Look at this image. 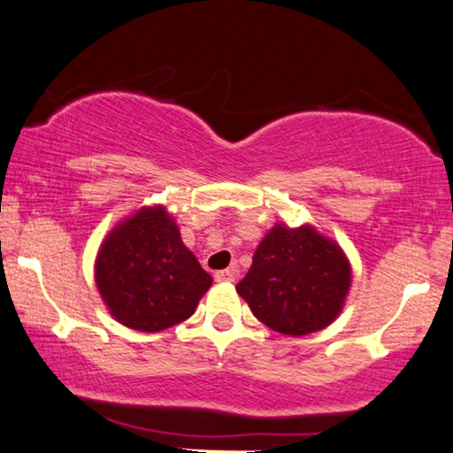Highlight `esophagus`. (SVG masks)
Returning a JSON list of instances; mask_svg holds the SVG:
<instances>
[{
	"label": "esophagus",
	"instance_id": "34e87169",
	"mask_svg": "<svg viewBox=\"0 0 453 453\" xmlns=\"http://www.w3.org/2000/svg\"><path fill=\"white\" fill-rule=\"evenodd\" d=\"M235 277H238V266H229V269L215 273V281H219V283H229V281H234Z\"/></svg>",
	"mask_w": 453,
	"mask_h": 453
}]
</instances>
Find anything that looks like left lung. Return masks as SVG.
Wrapping results in <instances>:
<instances>
[{
  "label": "left lung",
  "instance_id": "8db88e82",
  "mask_svg": "<svg viewBox=\"0 0 453 453\" xmlns=\"http://www.w3.org/2000/svg\"><path fill=\"white\" fill-rule=\"evenodd\" d=\"M351 288L342 248L311 226L277 224L260 242L235 291L265 326L305 336L336 320Z\"/></svg>",
  "mask_w": 453,
  "mask_h": 453
}]
</instances>
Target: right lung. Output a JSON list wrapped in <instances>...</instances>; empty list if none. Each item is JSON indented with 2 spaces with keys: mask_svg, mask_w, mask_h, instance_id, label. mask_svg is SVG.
I'll return each instance as SVG.
<instances>
[{
  "mask_svg": "<svg viewBox=\"0 0 453 453\" xmlns=\"http://www.w3.org/2000/svg\"><path fill=\"white\" fill-rule=\"evenodd\" d=\"M94 277L114 320L142 333L187 320L213 283L162 205L142 207L112 227Z\"/></svg>",
  "mask_w": 453,
  "mask_h": 453,
  "instance_id": "add662e5",
  "label": "right lung"
}]
</instances>
